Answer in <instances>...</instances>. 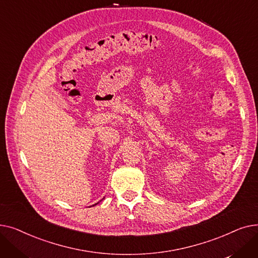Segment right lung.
I'll use <instances>...</instances> for the list:
<instances>
[{"label": "right lung", "mask_w": 258, "mask_h": 258, "mask_svg": "<svg viewBox=\"0 0 258 258\" xmlns=\"http://www.w3.org/2000/svg\"><path fill=\"white\" fill-rule=\"evenodd\" d=\"M95 205H96V204H95Z\"/></svg>", "instance_id": "right-lung-1"}]
</instances>
